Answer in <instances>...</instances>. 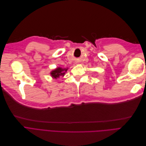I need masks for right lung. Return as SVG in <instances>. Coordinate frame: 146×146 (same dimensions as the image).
<instances>
[{"mask_svg":"<svg viewBox=\"0 0 146 146\" xmlns=\"http://www.w3.org/2000/svg\"><path fill=\"white\" fill-rule=\"evenodd\" d=\"M67 70L68 68H62L60 67H58L57 68L51 71L50 75L53 78L56 79L59 78L60 76H63L64 77Z\"/></svg>","mask_w":146,"mask_h":146,"instance_id":"obj_1","label":"right lung"}]
</instances>
